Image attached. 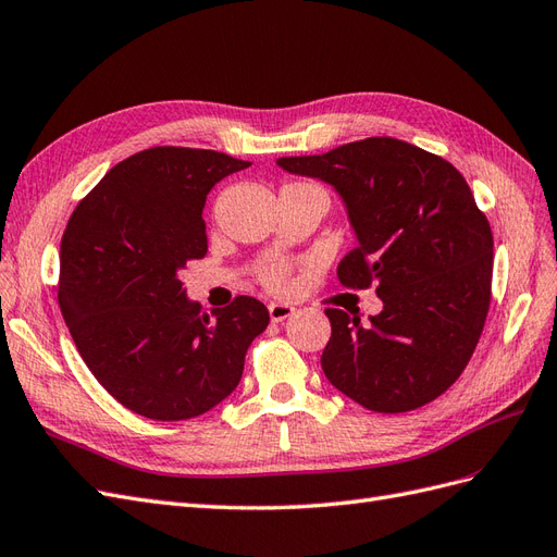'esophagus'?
I'll use <instances>...</instances> for the list:
<instances>
[{"mask_svg":"<svg viewBox=\"0 0 557 557\" xmlns=\"http://www.w3.org/2000/svg\"><path fill=\"white\" fill-rule=\"evenodd\" d=\"M295 313L293 305H283V301H272L269 305V318L274 320V323H283L285 318H290Z\"/></svg>","mask_w":557,"mask_h":557,"instance_id":"esophagus-1","label":"esophagus"}]
</instances>
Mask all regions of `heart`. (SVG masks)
Segmentation results:
<instances>
[{"label": "heart", "instance_id": "1", "mask_svg": "<svg viewBox=\"0 0 557 557\" xmlns=\"http://www.w3.org/2000/svg\"><path fill=\"white\" fill-rule=\"evenodd\" d=\"M264 281H267V285H272V288L281 290V288H285V285H288V269H285L283 264L269 267L264 272Z\"/></svg>", "mask_w": 557, "mask_h": 557}]
</instances>
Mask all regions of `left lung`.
<instances>
[{"mask_svg":"<svg viewBox=\"0 0 557 557\" xmlns=\"http://www.w3.org/2000/svg\"><path fill=\"white\" fill-rule=\"evenodd\" d=\"M276 164L332 185L358 242L336 274L352 288L379 283L383 309L369 323L356 311H325L327 381L379 413L440 397L467 367L491 307L493 232L462 174L391 137Z\"/></svg>","mask_w":557,"mask_h":557,"instance_id":"1","label":"left lung"}]
</instances>
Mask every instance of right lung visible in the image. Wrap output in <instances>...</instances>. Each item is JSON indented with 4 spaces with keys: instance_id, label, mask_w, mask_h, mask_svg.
<instances>
[{
    "instance_id": "obj_1",
    "label": "right lung",
    "mask_w": 557,
    "mask_h": 557,
    "mask_svg": "<svg viewBox=\"0 0 557 557\" xmlns=\"http://www.w3.org/2000/svg\"><path fill=\"white\" fill-rule=\"evenodd\" d=\"M248 164L205 148H148L109 170L66 223L64 323L92 376L144 418L211 411L239 385L246 350L269 325L252 297L207 315L178 276L207 256V195Z\"/></svg>"
}]
</instances>
